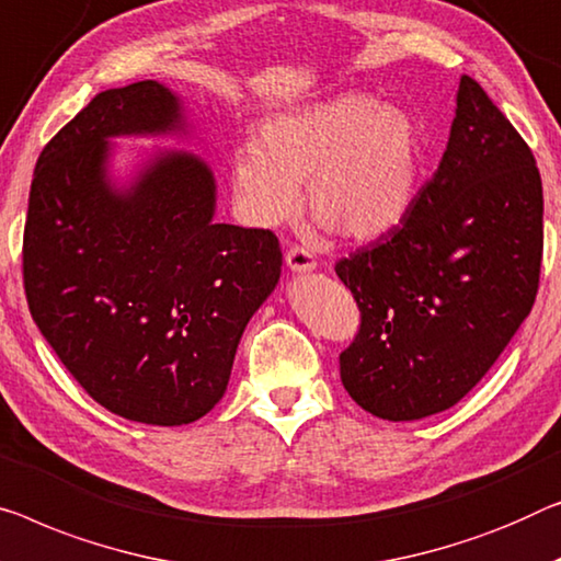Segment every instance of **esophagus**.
Listing matches in <instances>:
<instances>
[{"label": "esophagus", "mask_w": 561, "mask_h": 561, "mask_svg": "<svg viewBox=\"0 0 561 561\" xmlns=\"http://www.w3.org/2000/svg\"><path fill=\"white\" fill-rule=\"evenodd\" d=\"M284 262H287V266L295 274H307V272L317 270V259L302 247H291L289 252L284 254Z\"/></svg>", "instance_id": "esophagus-1"}]
</instances>
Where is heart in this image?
<instances>
[{
  "label": "heart",
  "mask_w": 561,
  "mask_h": 561,
  "mask_svg": "<svg viewBox=\"0 0 561 561\" xmlns=\"http://www.w3.org/2000/svg\"><path fill=\"white\" fill-rule=\"evenodd\" d=\"M423 169V133L405 107L367 93H340L264 121L256 140L231 158L239 211L277 227L302 206L328 229L373 241L413 211Z\"/></svg>",
  "instance_id": "b5f03b06"
}]
</instances>
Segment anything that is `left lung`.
<instances>
[{
	"label": "left lung",
	"instance_id": "left-lung-1",
	"mask_svg": "<svg viewBox=\"0 0 561 561\" xmlns=\"http://www.w3.org/2000/svg\"><path fill=\"white\" fill-rule=\"evenodd\" d=\"M529 146L463 75L446 153L408 219L334 266L360 307L340 378L363 411L421 421L456 405L529 317L545 249Z\"/></svg>",
	"mask_w": 561,
	"mask_h": 561
}]
</instances>
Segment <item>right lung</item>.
I'll return each mask as SVG.
<instances>
[{"instance_id": "1", "label": "right lung", "mask_w": 561, "mask_h": 561, "mask_svg": "<svg viewBox=\"0 0 561 561\" xmlns=\"http://www.w3.org/2000/svg\"><path fill=\"white\" fill-rule=\"evenodd\" d=\"M188 136L158 80L113 88L39 153L24 224L32 320L107 411L194 423L227 392L249 320L277 287L279 241L214 221L216 179L188 150H150L113 175L115 138Z\"/></svg>"}]
</instances>
